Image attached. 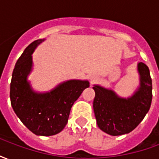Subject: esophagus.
I'll list each match as a JSON object with an SVG mask.
<instances>
[{
  "label": "esophagus",
  "mask_w": 159,
  "mask_h": 159,
  "mask_svg": "<svg viewBox=\"0 0 159 159\" xmlns=\"http://www.w3.org/2000/svg\"><path fill=\"white\" fill-rule=\"evenodd\" d=\"M98 80H99V76H97V75H92V76H90V83H96Z\"/></svg>",
  "instance_id": "esophagus-1"
}]
</instances>
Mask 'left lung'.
Here are the masks:
<instances>
[{"instance_id":"1","label":"left lung","mask_w":159,"mask_h":159,"mask_svg":"<svg viewBox=\"0 0 159 159\" xmlns=\"http://www.w3.org/2000/svg\"><path fill=\"white\" fill-rule=\"evenodd\" d=\"M140 86L129 98H122L113 90L100 85L93 87L95 92L93 107L97 124L110 135H122L131 132L143 120L150 109L152 83L150 70L144 63H138Z\"/></svg>"}]
</instances>
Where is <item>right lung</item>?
Wrapping results in <instances>:
<instances>
[{
    "instance_id": "1",
    "label": "right lung",
    "mask_w": 159,
    "mask_h": 159,
    "mask_svg": "<svg viewBox=\"0 0 159 159\" xmlns=\"http://www.w3.org/2000/svg\"><path fill=\"white\" fill-rule=\"evenodd\" d=\"M43 41L30 43L18 59L12 71L10 99L16 115L32 133L50 136L66 127L73 104L89 87V83L87 80H69L50 92H35L27 76L32 70L33 52Z\"/></svg>"
}]
</instances>
